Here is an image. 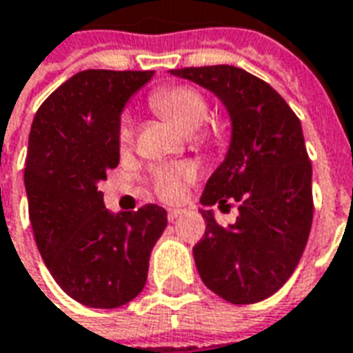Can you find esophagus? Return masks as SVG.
<instances>
[{
    "label": "esophagus",
    "instance_id": "34e87169",
    "mask_svg": "<svg viewBox=\"0 0 353 353\" xmlns=\"http://www.w3.org/2000/svg\"><path fill=\"white\" fill-rule=\"evenodd\" d=\"M180 214H184V208H169V210H167V218H169L171 222L176 220Z\"/></svg>",
    "mask_w": 353,
    "mask_h": 353
}]
</instances>
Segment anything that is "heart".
I'll return each mask as SVG.
<instances>
[{"label": "heart", "instance_id": "heart-1", "mask_svg": "<svg viewBox=\"0 0 353 353\" xmlns=\"http://www.w3.org/2000/svg\"><path fill=\"white\" fill-rule=\"evenodd\" d=\"M150 105L156 112H159L167 120H171L176 128L186 133L199 130L208 117V103L205 95L188 84H173V86H161V88L154 90L150 94ZM133 133H135L133 120L130 117H122L120 125H118L120 146L131 145ZM210 139H218V135H212ZM194 176L195 167L192 163L163 165L154 171L152 184L161 199L173 201L182 194L184 184Z\"/></svg>", "mask_w": 353, "mask_h": 353}]
</instances>
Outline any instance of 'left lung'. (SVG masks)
<instances>
[{"mask_svg":"<svg viewBox=\"0 0 353 353\" xmlns=\"http://www.w3.org/2000/svg\"><path fill=\"white\" fill-rule=\"evenodd\" d=\"M214 92L233 123L223 163L203 190V205L239 207L228 230L201 210L207 230L194 246L199 276L233 305L279 292L295 271L312 225V163L301 120L271 84L235 65L171 69Z\"/></svg>","mask_w":353,"mask_h":353,"instance_id":"left-lung-1","label":"left lung"}]
</instances>
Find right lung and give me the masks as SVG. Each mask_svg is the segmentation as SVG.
<instances>
[{
	"mask_svg": "<svg viewBox=\"0 0 353 353\" xmlns=\"http://www.w3.org/2000/svg\"><path fill=\"white\" fill-rule=\"evenodd\" d=\"M154 71L86 69L46 97L35 112L24 184L41 258L69 297L117 308L143 292L167 212L145 205L112 216L97 182L120 161L123 103Z\"/></svg>",
	"mask_w": 353,
	"mask_h": 353,
	"instance_id": "obj_1",
	"label": "right lung"
}]
</instances>
